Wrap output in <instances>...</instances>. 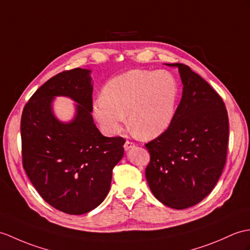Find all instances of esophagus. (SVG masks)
<instances>
[{
  "mask_svg": "<svg viewBox=\"0 0 250 250\" xmlns=\"http://www.w3.org/2000/svg\"><path fill=\"white\" fill-rule=\"evenodd\" d=\"M135 146V145L134 144H133L132 142H129V141H126L125 143V145H124V148H125V151H127V150H130L131 148H133V147H134Z\"/></svg>",
  "mask_w": 250,
  "mask_h": 250,
  "instance_id": "esophagus-1",
  "label": "esophagus"
}]
</instances>
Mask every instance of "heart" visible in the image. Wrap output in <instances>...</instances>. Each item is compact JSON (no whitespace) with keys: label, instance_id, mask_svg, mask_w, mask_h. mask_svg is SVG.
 <instances>
[{"label":"heart","instance_id":"obj_1","mask_svg":"<svg viewBox=\"0 0 250 250\" xmlns=\"http://www.w3.org/2000/svg\"><path fill=\"white\" fill-rule=\"evenodd\" d=\"M179 97L176 78L166 70L126 71L111 79L103 95L95 99L92 113L108 135H117L126 124L144 139H153L170 126Z\"/></svg>","mask_w":250,"mask_h":250}]
</instances>
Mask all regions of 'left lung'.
Listing matches in <instances>:
<instances>
[{"instance_id":"1","label":"left lung","mask_w":250,"mask_h":250,"mask_svg":"<svg viewBox=\"0 0 250 250\" xmlns=\"http://www.w3.org/2000/svg\"><path fill=\"white\" fill-rule=\"evenodd\" d=\"M165 65L178 68L182 98L170 126L146 145V179L156 199L182 210L206 198L222 175L229 121L223 99L199 74L183 63Z\"/></svg>"}]
</instances>
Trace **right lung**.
I'll list each match as a JSON object with an SVG mask.
<instances>
[{
	"label": "right lung",
	"instance_id": "obj_1",
	"mask_svg": "<svg viewBox=\"0 0 250 250\" xmlns=\"http://www.w3.org/2000/svg\"><path fill=\"white\" fill-rule=\"evenodd\" d=\"M89 69L56 74L39 87L21 117L23 168L39 195L63 213L81 215L105 199L113 168L124 156L125 139L105 137L94 124ZM56 96L71 98L70 122L56 117Z\"/></svg>",
	"mask_w": 250,
	"mask_h": 250
}]
</instances>
